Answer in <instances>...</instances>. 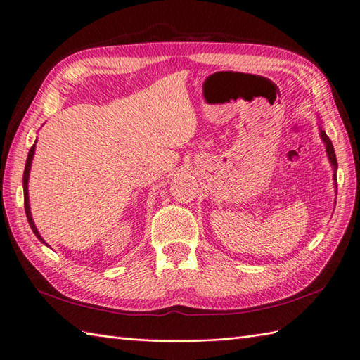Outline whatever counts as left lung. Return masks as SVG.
Here are the masks:
<instances>
[{"label":"left lung","instance_id":"8db88e82","mask_svg":"<svg viewBox=\"0 0 360 360\" xmlns=\"http://www.w3.org/2000/svg\"><path fill=\"white\" fill-rule=\"evenodd\" d=\"M320 136H321V141L326 146V153H328V158H329V162L330 165L333 168V180H335V192L338 191V184H336V171H338V162H336V156H335V150H333V146H332V141L329 139V136L326 135L324 129H321L320 126Z\"/></svg>","mask_w":360,"mask_h":360}]
</instances>
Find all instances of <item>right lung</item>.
<instances>
[{"mask_svg": "<svg viewBox=\"0 0 360 360\" xmlns=\"http://www.w3.org/2000/svg\"><path fill=\"white\" fill-rule=\"evenodd\" d=\"M34 151H36V144L32 146L28 151V158H27V162H25V171H24V180H22V184H24V202H25V213H27V219H28V224L31 226L32 233L36 234V237L39 238V240L41 243H45L46 246H49L45 240H43V237L40 236L39 230L34 225V221H32V216H31V210H30V197H28V180H30V171H31V163H32V158H34Z\"/></svg>", "mask_w": 360, "mask_h": 360, "instance_id": "1", "label": "right lung"}]
</instances>
